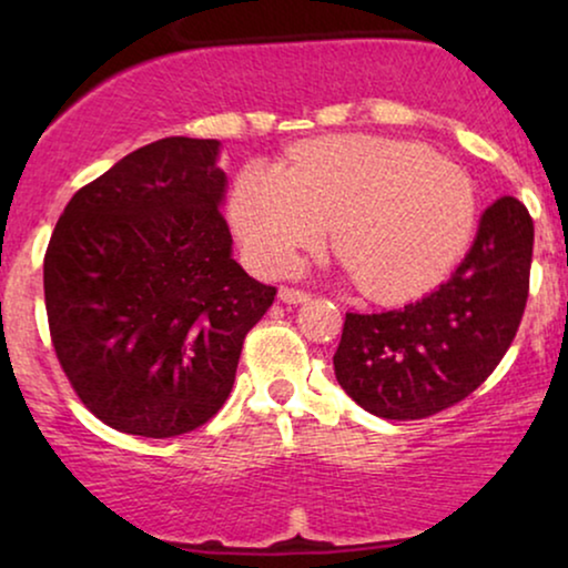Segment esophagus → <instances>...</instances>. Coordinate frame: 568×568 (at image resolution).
<instances>
[{
	"label": "esophagus",
	"instance_id": "obj_1",
	"mask_svg": "<svg viewBox=\"0 0 568 568\" xmlns=\"http://www.w3.org/2000/svg\"><path fill=\"white\" fill-rule=\"evenodd\" d=\"M278 300L286 302V305H300V302L310 300V294L305 290H294V286H282L278 290Z\"/></svg>",
	"mask_w": 568,
	"mask_h": 568
}]
</instances>
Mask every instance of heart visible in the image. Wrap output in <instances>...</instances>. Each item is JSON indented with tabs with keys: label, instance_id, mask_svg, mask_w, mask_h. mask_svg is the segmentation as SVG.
<instances>
[{
	"label": "heart",
	"instance_id": "obj_1",
	"mask_svg": "<svg viewBox=\"0 0 568 568\" xmlns=\"http://www.w3.org/2000/svg\"><path fill=\"white\" fill-rule=\"evenodd\" d=\"M230 216L247 261L282 274L333 247L369 297L429 290L460 258L476 224V189L457 162L406 139L323 136L292 150L284 170L247 165Z\"/></svg>",
	"mask_w": 568,
	"mask_h": 568
}]
</instances>
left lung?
<instances>
[{"instance_id":"left-lung-1","label":"left lung","mask_w":568,"mask_h":568,"mask_svg":"<svg viewBox=\"0 0 568 568\" xmlns=\"http://www.w3.org/2000/svg\"><path fill=\"white\" fill-rule=\"evenodd\" d=\"M532 216L496 199L455 274L424 300L387 313H346L336 379L390 422L439 414L476 390L507 354L530 292Z\"/></svg>"}]
</instances>
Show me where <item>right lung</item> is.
Wrapping results in <instances>:
<instances>
[{
	"mask_svg": "<svg viewBox=\"0 0 568 568\" xmlns=\"http://www.w3.org/2000/svg\"><path fill=\"white\" fill-rule=\"evenodd\" d=\"M216 158V139L139 146L74 193L45 247L53 352L111 429L165 439L206 424L276 297L232 258Z\"/></svg>",
	"mask_w": 568,
	"mask_h": 568,
	"instance_id": "1",
	"label": "right lung"
}]
</instances>
